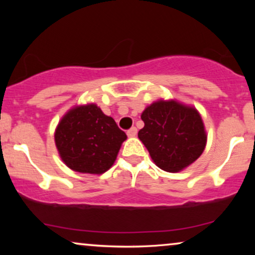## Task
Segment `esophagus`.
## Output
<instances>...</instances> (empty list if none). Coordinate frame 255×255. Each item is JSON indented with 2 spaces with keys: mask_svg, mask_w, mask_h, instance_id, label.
Segmentation results:
<instances>
[{
  "mask_svg": "<svg viewBox=\"0 0 255 255\" xmlns=\"http://www.w3.org/2000/svg\"><path fill=\"white\" fill-rule=\"evenodd\" d=\"M127 134L128 135V137H134V135L137 134V128L132 127L131 128H128V132H127Z\"/></svg>",
  "mask_w": 255,
  "mask_h": 255,
  "instance_id": "34e87169",
  "label": "esophagus"
}]
</instances>
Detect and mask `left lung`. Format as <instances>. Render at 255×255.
<instances>
[{
	"mask_svg": "<svg viewBox=\"0 0 255 255\" xmlns=\"http://www.w3.org/2000/svg\"><path fill=\"white\" fill-rule=\"evenodd\" d=\"M144 128L138 137L148 149L155 165L175 173L200 158L207 134L196 109L175 101H158L141 114Z\"/></svg>",
	"mask_w": 255,
	"mask_h": 255,
	"instance_id": "left-lung-1",
	"label": "left lung"
}]
</instances>
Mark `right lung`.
Wrapping results in <instances>:
<instances>
[{
	"mask_svg": "<svg viewBox=\"0 0 255 255\" xmlns=\"http://www.w3.org/2000/svg\"><path fill=\"white\" fill-rule=\"evenodd\" d=\"M54 139L62 161L69 168L102 174L114 165L127 134L114 118L106 116L95 104H88L65 115Z\"/></svg>",
	"mask_w": 255,
	"mask_h": 255,
	"instance_id": "add662e5",
	"label": "right lung"
}]
</instances>
